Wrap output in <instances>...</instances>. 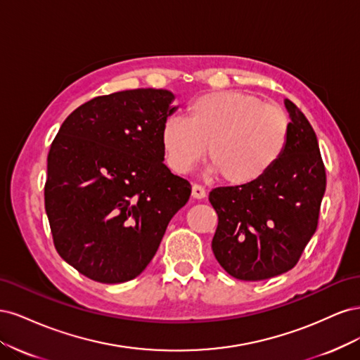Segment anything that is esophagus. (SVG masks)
<instances>
[{
    "label": "esophagus",
    "mask_w": 360,
    "mask_h": 360,
    "mask_svg": "<svg viewBox=\"0 0 360 360\" xmlns=\"http://www.w3.org/2000/svg\"><path fill=\"white\" fill-rule=\"evenodd\" d=\"M205 195H207V192L202 186H200V184H193V186H192V197L193 198L202 200V198H205Z\"/></svg>",
    "instance_id": "obj_1"
}]
</instances>
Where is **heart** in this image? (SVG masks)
Masks as SVG:
<instances>
[{
	"label": "heart",
	"instance_id": "b5f03b06",
	"mask_svg": "<svg viewBox=\"0 0 360 360\" xmlns=\"http://www.w3.org/2000/svg\"><path fill=\"white\" fill-rule=\"evenodd\" d=\"M288 136L290 122L281 108L234 90L201 94L188 106V120L171 117L160 129L172 171L188 174L209 147L210 172L231 186L263 179L284 155Z\"/></svg>",
	"mask_w": 360,
	"mask_h": 360
}]
</instances>
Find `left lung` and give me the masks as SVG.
<instances>
[{"mask_svg": "<svg viewBox=\"0 0 360 360\" xmlns=\"http://www.w3.org/2000/svg\"><path fill=\"white\" fill-rule=\"evenodd\" d=\"M290 136L284 155L266 176L246 186L216 188L209 201L217 213L213 254L226 274L263 281L297 264L317 230L326 169L308 118L285 99Z\"/></svg>", "mask_w": 360, "mask_h": 360, "instance_id": "1", "label": "left lung"}]
</instances>
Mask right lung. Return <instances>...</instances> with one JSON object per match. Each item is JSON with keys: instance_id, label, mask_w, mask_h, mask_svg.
<instances>
[{"instance_id": "1", "label": "right lung", "mask_w": 360, "mask_h": 360, "mask_svg": "<svg viewBox=\"0 0 360 360\" xmlns=\"http://www.w3.org/2000/svg\"><path fill=\"white\" fill-rule=\"evenodd\" d=\"M172 101L156 89L94 97L52 141L45 209L53 245L86 278L118 284L143 274L191 197V183L163 163Z\"/></svg>"}]
</instances>
